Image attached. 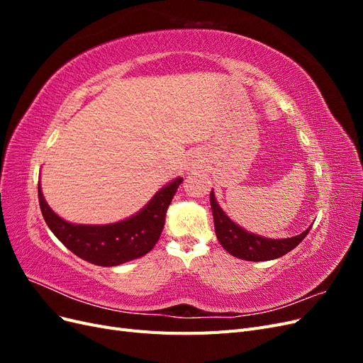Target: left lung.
Listing matches in <instances>:
<instances>
[{
    "instance_id": "left-lung-1",
    "label": "left lung",
    "mask_w": 363,
    "mask_h": 363,
    "mask_svg": "<svg viewBox=\"0 0 363 363\" xmlns=\"http://www.w3.org/2000/svg\"><path fill=\"white\" fill-rule=\"evenodd\" d=\"M211 206L219 242L232 256L248 262H263L284 256L298 245L312 228L309 227L301 235L288 239H267L248 233L244 228L236 225L218 206L213 191L211 192Z\"/></svg>"
}]
</instances>
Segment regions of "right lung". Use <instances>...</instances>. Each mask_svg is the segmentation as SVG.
Returning <instances> with one entry per match:
<instances>
[{
  "instance_id": "add662e5",
  "label": "right lung",
  "mask_w": 363,
  "mask_h": 363,
  "mask_svg": "<svg viewBox=\"0 0 363 363\" xmlns=\"http://www.w3.org/2000/svg\"><path fill=\"white\" fill-rule=\"evenodd\" d=\"M183 179L160 189L139 213L107 225H75L63 221L43 200L38 186L39 206L51 232L75 256L100 267H116L147 255L157 244L168 207Z\"/></svg>"
}]
</instances>
